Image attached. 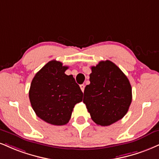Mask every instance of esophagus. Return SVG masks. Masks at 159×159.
<instances>
[{
    "instance_id": "34e87169",
    "label": "esophagus",
    "mask_w": 159,
    "mask_h": 159,
    "mask_svg": "<svg viewBox=\"0 0 159 159\" xmlns=\"http://www.w3.org/2000/svg\"><path fill=\"white\" fill-rule=\"evenodd\" d=\"M80 87H81V89L82 90V92L84 91V88H85L84 84H81V85H80Z\"/></svg>"
}]
</instances>
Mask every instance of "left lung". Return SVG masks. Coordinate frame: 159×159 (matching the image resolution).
Here are the masks:
<instances>
[{"label":"left lung","instance_id":"1","mask_svg":"<svg viewBox=\"0 0 159 159\" xmlns=\"http://www.w3.org/2000/svg\"><path fill=\"white\" fill-rule=\"evenodd\" d=\"M90 84L86 86L83 102L97 125L109 126L127 114L132 102V87L124 72L110 61L91 67Z\"/></svg>","mask_w":159,"mask_h":159}]
</instances>
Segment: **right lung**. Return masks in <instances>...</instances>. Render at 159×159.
<instances>
[{"mask_svg":"<svg viewBox=\"0 0 159 159\" xmlns=\"http://www.w3.org/2000/svg\"><path fill=\"white\" fill-rule=\"evenodd\" d=\"M67 69L60 61H49L35 74L30 85L32 109L38 117L52 125L67 124L75 105L83 98L73 76L65 74Z\"/></svg>","mask_w":159,"mask_h":159,"instance_id":"add662e5","label":"right lung"}]
</instances>
